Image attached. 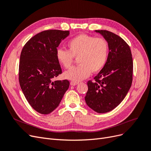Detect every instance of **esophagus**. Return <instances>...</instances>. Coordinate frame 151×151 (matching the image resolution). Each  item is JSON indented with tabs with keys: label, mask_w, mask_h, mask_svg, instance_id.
<instances>
[{
	"label": "esophagus",
	"mask_w": 151,
	"mask_h": 151,
	"mask_svg": "<svg viewBox=\"0 0 151 151\" xmlns=\"http://www.w3.org/2000/svg\"><path fill=\"white\" fill-rule=\"evenodd\" d=\"M79 83L78 82H76V81H71L70 82V85L71 86H76L77 84H78Z\"/></svg>",
	"instance_id": "esophagus-1"
}]
</instances>
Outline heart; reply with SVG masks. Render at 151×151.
<instances>
[{
  "label": "heart",
  "instance_id": "obj_1",
  "mask_svg": "<svg viewBox=\"0 0 151 151\" xmlns=\"http://www.w3.org/2000/svg\"><path fill=\"white\" fill-rule=\"evenodd\" d=\"M68 50L59 48L56 52L58 62L65 68H70L74 57H77L79 65L71 68L63 74L67 79L79 82L88 77L91 72L101 70L108 57V44L106 40L81 34L67 43Z\"/></svg>",
  "mask_w": 151,
  "mask_h": 151
}]
</instances>
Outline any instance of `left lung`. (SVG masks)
<instances>
[{
	"label": "left lung",
	"instance_id": "obj_1",
	"mask_svg": "<svg viewBox=\"0 0 151 151\" xmlns=\"http://www.w3.org/2000/svg\"><path fill=\"white\" fill-rule=\"evenodd\" d=\"M108 44L107 62L94 82H88L85 101L99 113L115 108L129 92L132 83L133 60L130 47L119 36L106 30H96Z\"/></svg>",
	"mask_w": 151,
	"mask_h": 151
}]
</instances>
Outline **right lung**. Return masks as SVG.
<instances>
[{
    "label": "right lung",
    "instance_id": "obj_1",
    "mask_svg": "<svg viewBox=\"0 0 151 151\" xmlns=\"http://www.w3.org/2000/svg\"><path fill=\"white\" fill-rule=\"evenodd\" d=\"M69 31L47 30L32 37L22 48L19 81L27 101L35 110L47 115L56 109L69 87L67 80L53 79L62 74L57 47Z\"/></svg>",
    "mask_w": 151,
    "mask_h": 151
}]
</instances>
